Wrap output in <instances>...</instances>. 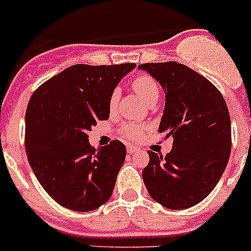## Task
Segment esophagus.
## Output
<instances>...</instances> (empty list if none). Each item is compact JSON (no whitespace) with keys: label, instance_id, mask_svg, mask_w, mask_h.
Masks as SVG:
<instances>
[{"label":"esophagus","instance_id":"1","mask_svg":"<svg viewBox=\"0 0 251 251\" xmlns=\"http://www.w3.org/2000/svg\"><path fill=\"white\" fill-rule=\"evenodd\" d=\"M139 151H140V150L137 149L136 146H128L127 147V152H128V153H133V152H139Z\"/></svg>","mask_w":251,"mask_h":251}]
</instances>
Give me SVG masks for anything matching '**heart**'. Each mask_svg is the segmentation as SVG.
I'll return each instance as SVG.
<instances>
[{
	"mask_svg": "<svg viewBox=\"0 0 251 251\" xmlns=\"http://www.w3.org/2000/svg\"><path fill=\"white\" fill-rule=\"evenodd\" d=\"M132 88L135 89L140 97L147 102L151 104L152 101H157L158 97H160V88H158L157 83L149 74H140L132 81ZM120 100V90L118 88L114 89L111 91L109 97V109L110 111H114L118 106V102ZM147 125H140V124H125L121 127V133L126 139L132 140V141H137L144 136V133L146 132Z\"/></svg>",
	"mask_w": 251,
	"mask_h": 251,
	"instance_id": "heart-1",
	"label": "heart"
}]
</instances>
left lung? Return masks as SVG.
Returning <instances> with one entry per match:
<instances>
[{"mask_svg":"<svg viewBox=\"0 0 251 251\" xmlns=\"http://www.w3.org/2000/svg\"><path fill=\"white\" fill-rule=\"evenodd\" d=\"M162 85L166 105L160 132L173 137L163 157L149 151L142 178L152 200L168 209H187L202 202L221 179L231 150L228 106L207 78L177 62L145 63Z\"/></svg>","mask_w":251,"mask_h":251,"instance_id":"8db88e82","label":"left lung"}]
</instances>
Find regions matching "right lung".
Here are the masks:
<instances>
[{
	"label": "right lung",
	"instance_id": "1",
	"mask_svg": "<svg viewBox=\"0 0 251 251\" xmlns=\"http://www.w3.org/2000/svg\"><path fill=\"white\" fill-rule=\"evenodd\" d=\"M135 65H72L30 97L25 153L41 186L58 204L89 212L110 200L126 147L114 140L95 150L88 132L97 121L109 119L110 94Z\"/></svg>",
	"mask_w": 251,
	"mask_h": 251
}]
</instances>
